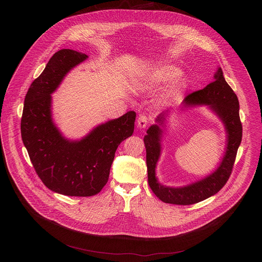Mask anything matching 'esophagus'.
Listing matches in <instances>:
<instances>
[{
	"instance_id": "1",
	"label": "esophagus",
	"mask_w": 262,
	"mask_h": 262,
	"mask_svg": "<svg viewBox=\"0 0 262 262\" xmlns=\"http://www.w3.org/2000/svg\"><path fill=\"white\" fill-rule=\"evenodd\" d=\"M137 122H138V126H139L140 128H144V127H146L147 124H148V118H147V116H145V115H140V116L138 117V119H137Z\"/></svg>"
}]
</instances>
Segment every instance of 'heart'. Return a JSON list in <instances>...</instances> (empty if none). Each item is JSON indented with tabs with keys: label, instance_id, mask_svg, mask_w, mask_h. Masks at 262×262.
Segmentation results:
<instances>
[{
	"label": "heart",
	"instance_id": "b5f03b06",
	"mask_svg": "<svg viewBox=\"0 0 262 262\" xmlns=\"http://www.w3.org/2000/svg\"><path fill=\"white\" fill-rule=\"evenodd\" d=\"M180 71L171 66V65H163L158 68H156L150 74H148V81L152 83V84H163L170 82L177 78L179 76ZM182 89V84L181 83H175L171 86L169 91L166 94L167 99H171L174 97L180 90Z\"/></svg>",
	"mask_w": 262,
	"mask_h": 262
}]
</instances>
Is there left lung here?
Segmentation results:
<instances>
[{
	"instance_id": "8db88e82",
	"label": "left lung",
	"mask_w": 262,
	"mask_h": 262,
	"mask_svg": "<svg viewBox=\"0 0 262 262\" xmlns=\"http://www.w3.org/2000/svg\"><path fill=\"white\" fill-rule=\"evenodd\" d=\"M208 104L223 120L228 134L226 154L220 167L206 178L192 183L184 188H169L160 184L156 178V166L161 152V134L159 125H152L144 137L146 148V164L148 184L156 196L165 203L177 205H191L203 201L216 194L228 181L243 137V125L239 118V102L236 94L224 79L223 71L217 69L214 81L205 88L186 95L183 104ZM166 113H162L157 121L160 125L164 122Z\"/></svg>"
}]
</instances>
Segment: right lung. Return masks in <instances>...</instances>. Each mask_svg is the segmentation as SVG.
I'll return each instance as SVG.
<instances>
[{
	"mask_svg": "<svg viewBox=\"0 0 262 262\" xmlns=\"http://www.w3.org/2000/svg\"><path fill=\"white\" fill-rule=\"evenodd\" d=\"M87 55L60 50L31 84L20 121L21 140L31 163L47 188L58 194L90 197L107 182L118 146L134 133V111L97 126L85 139L70 142L55 126L51 115V94L65 74L87 59Z\"/></svg>",
	"mask_w": 262,
	"mask_h": 262,
	"instance_id": "obj_1",
	"label": "right lung"
}]
</instances>
